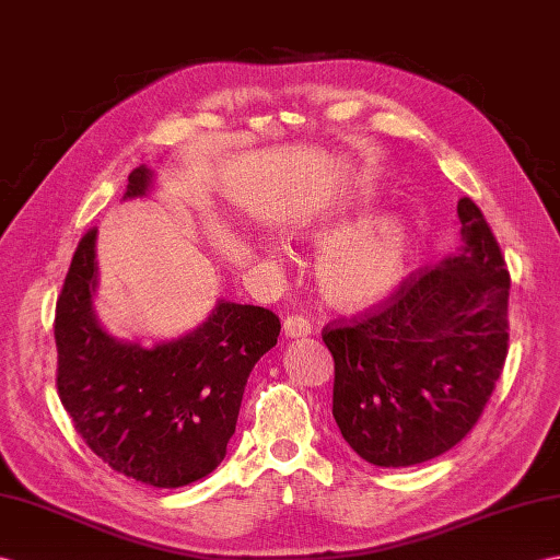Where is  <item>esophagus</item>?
I'll return each instance as SVG.
<instances>
[{
  "instance_id": "34e87169",
  "label": "esophagus",
  "mask_w": 560,
  "mask_h": 560,
  "mask_svg": "<svg viewBox=\"0 0 560 560\" xmlns=\"http://www.w3.org/2000/svg\"><path fill=\"white\" fill-rule=\"evenodd\" d=\"M312 334V324L307 317L293 315L283 319V336L285 339H303V336Z\"/></svg>"
}]
</instances>
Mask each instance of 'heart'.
Returning <instances> with one entry per match:
<instances>
[{"mask_svg":"<svg viewBox=\"0 0 560 560\" xmlns=\"http://www.w3.org/2000/svg\"><path fill=\"white\" fill-rule=\"evenodd\" d=\"M355 202H348L341 212L305 221L298 229L303 233H319L334 226ZM415 245V231L408 217L400 212L368 214L353 224L339 229L324 241L317 257V277L324 293L336 305L358 307L380 301L396 289L406 275ZM269 259L279 257L277 245H267Z\"/></svg>","mask_w":560,"mask_h":560,"instance_id":"heart-1","label":"heart"}]
</instances>
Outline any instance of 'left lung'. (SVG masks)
<instances>
[{"label": "left lung", "instance_id": "obj_1", "mask_svg": "<svg viewBox=\"0 0 560 560\" xmlns=\"http://www.w3.org/2000/svg\"><path fill=\"white\" fill-rule=\"evenodd\" d=\"M458 217V253L402 281L382 310L322 336L334 355V420L372 465L410 467L456 446L509 355V269L470 198Z\"/></svg>", "mask_w": 560, "mask_h": 560}]
</instances>
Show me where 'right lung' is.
<instances>
[{
	"instance_id": "obj_1",
	"label": "right lung",
	"mask_w": 560,
	"mask_h": 560,
	"mask_svg": "<svg viewBox=\"0 0 560 560\" xmlns=\"http://www.w3.org/2000/svg\"><path fill=\"white\" fill-rule=\"evenodd\" d=\"M154 172L138 166L124 200L145 198ZM97 229L73 253L57 301V388L75 432L112 470L176 489L224 460L248 376L277 346L281 322L265 307L217 301L202 324L176 339H116L95 310Z\"/></svg>"
}]
</instances>
